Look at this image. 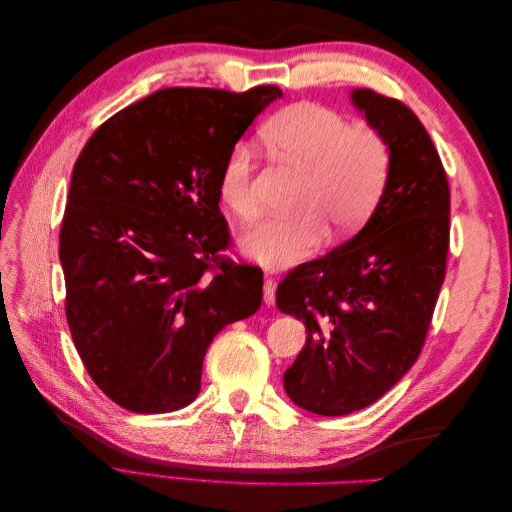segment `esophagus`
I'll return each mask as SVG.
<instances>
[{
    "mask_svg": "<svg viewBox=\"0 0 512 512\" xmlns=\"http://www.w3.org/2000/svg\"><path fill=\"white\" fill-rule=\"evenodd\" d=\"M262 297H265V305H273L275 303V282L273 280H265V286H262Z\"/></svg>",
    "mask_w": 512,
    "mask_h": 512,
    "instance_id": "esophagus-1",
    "label": "esophagus"
}]
</instances>
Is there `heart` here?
Segmentation results:
<instances>
[{
  "label": "heart",
  "mask_w": 512,
  "mask_h": 512,
  "mask_svg": "<svg viewBox=\"0 0 512 512\" xmlns=\"http://www.w3.org/2000/svg\"><path fill=\"white\" fill-rule=\"evenodd\" d=\"M262 138L282 162L305 175L292 220H269L241 239L247 258L280 269L312 254L335 232L359 228L374 209L389 175V145L369 126H350L344 115L322 104H294L271 119ZM252 151L232 147L220 170V196L243 222L258 218L252 194Z\"/></svg>",
  "instance_id": "b5f03b06"
}]
</instances>
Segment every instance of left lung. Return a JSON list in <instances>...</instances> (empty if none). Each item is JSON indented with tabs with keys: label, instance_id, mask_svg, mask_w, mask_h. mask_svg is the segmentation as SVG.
I'll return each instance as SVG.
<instances>
[{
	"label": "left lung",
	"instance_id": "1",
	"mask_svg": "<svg viewBox=\"0 0 512 512\" xmlns=\"http://www.w3.org/2000/svg\"><path fill=\"white\" fill-rule=\"evenodd\" d=\"M350 100L389 145L382 196L352 239L292 269L275 299L307 329L284 389L320 416L371 406L414 365L448 252L451 192L423 123L371 89H354Z\"/></svg>",
	"mask_w": 512,
	"mask_h": 512
}]
</instances>
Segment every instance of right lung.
<instances>
[{
	"instance_id": "right-lung-1",
	"label": "right lung",
	"mask_w": 512,
	"mask_h": 512,
	"mask_svg": "<svg viewBox=\"0 0 512 512\" xmlns=\"http://www.w3.org/2000/svg\"><path fill=\"white\" fill-rule=\"evenodd\" d=\"M277 98L275 85L160 89L104 121L76 160L59 232L66 318L121 408L192 404L213 337L258 312L262 271L220 254V170Z\"/></svg>"
}]
</instances>
